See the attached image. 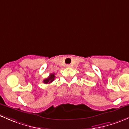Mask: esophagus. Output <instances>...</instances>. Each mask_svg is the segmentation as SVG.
<instances>
[{
  "label": "esophagus",
  "mask_w": 129,
  "mask_h": 129,
  "mask_svg": "<svg viewBox=\"0 0 129 129\" xmlns=\"http://www.w3.org/2000/svg\"><path fill=\"white\" fill-rule=\"evenodd\" d=\"M66 66L67 68H70V67H71V65H70V64H66Z\"/></svg>",
  "instance_id": "obj_1"
}]
</instances>
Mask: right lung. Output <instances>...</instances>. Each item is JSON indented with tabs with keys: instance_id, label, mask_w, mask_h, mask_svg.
I'll return each mask as SVG.
<instances>
[{
	"instance_id": "add662e5",
	"label": "right lung",
	"mask_w": 129,
	"mask_h": 129,
	"mask_svg": "<svg viewBox=\"0 0 129 129\" xmlns=\"http://www.w3.org/2000/svg\"><path fill=\"white\" fill-rule=\"evenodd\" d=\"M55 73H52V74H50V75L49 76L48 78H46L43 80V83L45 84H48V83H51L55 80Z\"/></svg>"
}]
</instances>
